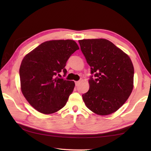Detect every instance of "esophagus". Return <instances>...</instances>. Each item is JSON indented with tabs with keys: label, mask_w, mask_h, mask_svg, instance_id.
<instances>
[{
	"label": "esophagus",
	"mask_w": 151,
	"mask_h": 151,
	"mask_svg": "<svg viewBox=\"0 0 151 151\" xmlns=\"http://www.w3.org/2000/svg\"><path fill=\"white\" fill-rule=\"evenodd\" d=\"M80 84V81H76L75 82V85L76 86H78Z\"/></svg>",
	"instance_id": "obj_1"
}]
</instances>
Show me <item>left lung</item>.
<instances>
[{
	"label": "left lung",
	"instance_id": "1",
	"mask_svg": "<svg viewBox=\"0 0 151 151\" xmlns=\"http://www.w3.org/2000/svg\"><path fill=\"white\" fill-rule=\"evenodd\" d=\"M90 66L89 89L82 95L89 110L100 115L116 111L133 89L134 66L129 56L105 39L78 41Z\"/></svg>",
	"mask_w": 151,
	"mask_h": 151
}]
</instances>
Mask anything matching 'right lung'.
Here are the masks:
<instances>
[{
	"instance_id": "right-lung-1",
	"label": "right lung",
	"mask_w": 151,
	"mask_h": 151,
	"mask_svg": "<svg viewBox=\"0 0 151 151\" xmlns=\"http://www.w3.org/2000/svg\"><path fill=\"white\" fill-rule=\"evenodd\" d=\"M78 49L73 40H52L41 43L24 56L19 69L21 91L36 110L53 114L66 104L75 82L56 76L61 71L66 75L67 61Z\"/></svg>"
}]
</instances>
